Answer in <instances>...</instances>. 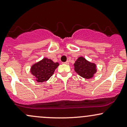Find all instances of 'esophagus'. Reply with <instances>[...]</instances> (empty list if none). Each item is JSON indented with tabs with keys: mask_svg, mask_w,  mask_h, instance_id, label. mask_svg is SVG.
I'll list each match as a JSON object with an SVG mask.
<instances>
[{
	"mask_svg": "<svg viewBox=\"0 0 127 127\" xmlns=\"http://www.w3.org/2000/svg\"><path fill=\"white\" fill-rule=\"evenodd\" d=\"M64 64H66V65H68V64H69V61H66V62H64Z\"/></svg>",
	"mask_w": 127,
	"mask_h": 127,
	"instance_id": "34e87169",
	"label": "esophagus"
}]
</instances>
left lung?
<instances>
[{"label": "left lung", "mask_w": 127, "mask_h": 127, "mask_svg": "<svg viewBox=\"0 0 127 127\" xmlns=\"http://www.w3.org/2000/svg\"><path fill=\"white\" fill-rule=\"evenodd\" d=\"M74 70L81 77L85 79H90L96 73V65L87 61L83 57H79L74 64Z\"/></svg>", "instance_id": "left-lung-1"}]
</instances>
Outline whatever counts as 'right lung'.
Segmentation results:
<instances>
[{
	"instance_id": "add662e5",
	"label": "right lung",
	"mask_w": 127,
	"mask_h": 127,
	"mask_svg": "<svg viewBox=\"0 0 127 127\" xmlns=\"http://www.w3.org/2000/svg\"><path fill=\"white\" fill-rule=\"evenodd\" d=\"M58 62H54L51 59L43 58L39 62L32 65L31 73L36 77L38 82L47 81L52 76L55 69L59 66Z\"/></svg>"
}]
</instances>
